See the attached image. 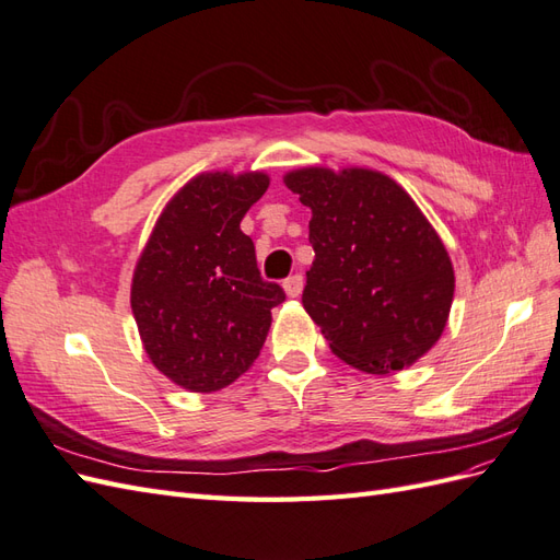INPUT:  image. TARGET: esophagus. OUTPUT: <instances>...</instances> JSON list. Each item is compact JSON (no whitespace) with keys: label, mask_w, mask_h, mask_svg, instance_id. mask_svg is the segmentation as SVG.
I'll use <instances>...</instances> for the list:
<instances>
[{"label":"esophagus","mask_w":560,"mask_h":560,"mask_svg":"<svg viewBox=\"0 0 560 560\" xmlns=\"http://www.w3.org/2000/svg\"><path fill=\"white\" fill-rule=\"evenodd\" d=\"M282 290H284V294H288L290 299L299 296V294H302V290H304V278L299 276V272H296V276H290L288 280L282 282Z\"/></svg>","instance_id":"1"}]
</instances>
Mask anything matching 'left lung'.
Returning <instances> with one entry per match:
<instances>
[{"label":"left lung","instance_id":"left-lung-1","mask_svg":"<svg viewBox=\"0 0 560 560\" xmlns=\"http://www.w3.org/2000/svg\"><path fill=\"white\" fill-rule=\"evenodd\" d=\"M311 209L302 304L337 359L371 375L413 365L438 345L454 266L406 189L373 168L306 166L282 177Z\"/></svg>","mask_w":560,"mask_h":560}]
</instances>
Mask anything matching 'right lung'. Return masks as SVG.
I'll return each instance as SVG.
<instances>
[{
  "label": "right lung",
  "instance_id": "right-lung-1",
  "mask_svg": "<svg viewBox=\"0 0 560 560\" xmlns=\"http://www.w3.org/2000/svg\"><path fill=\"white\" fill-rule=\"evenodd\" d=\"M268 185L261 171L195 175L163 207L135 266L130 306L142 347L187 392H218L247 373L268 337L270 308L284 302L240 230Z\"/></svg>",
  "mask_w": 560,
  "mask_h": 560
}]
</instances>
